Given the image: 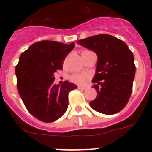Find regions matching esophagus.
Returning a JSON list of instances; mask_svg holds the SVG:
<instances>
[{"instance_id": "1", "label": "esophagus", "mask_w": 152, "mask_h": 152, "mask_svg": "<svg viewBox=\"0 0 152 152\" xmlns=\"http://www.w3.org/2000/svg\"><path fill=\"white\" fill-rule=\"evenodd\" d=\"M77 88H78L79 90H86L87 89V88H85V87H82V86H78V87H77Z\"/></svg>"}]
</instances>
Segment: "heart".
I'll return each mask as SVG.
<instances>
[{
    "label": "heart",
    "mask_w": 152,
    "mask_h": 152,
    "mask_svg": "<svg viewBox=\"0 0 152 152\" xmlns=\"http://www.w3.org/2000/svg\"><path fill=\"white\" fill-rule=\"evenodd\" d=\"M88 52V51H84V52ZM86 80H87V77H86L85 75H81V74H73V75H71V77H70V80H71L72 82L77 84H82L83 83H84V81H85Z\"/></svg>",
    "instance_id": "1"
}]
</instances>
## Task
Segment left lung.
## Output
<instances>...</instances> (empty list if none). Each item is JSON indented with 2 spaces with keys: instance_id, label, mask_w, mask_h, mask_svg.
Instances as JSON below:
<instances>
[{
  "instance_id": "obj_1",
  "label": "left lung",
  "mask_w": 152,
  "mask_h": 152,
  "mask_svg": "<svg viewBox=\"0 0 152 152\" xmlns=\"http://www.w3.org/2000/svg\"><path fill=\"white\" fill-rule=\"evenodd\" d=\"M77 43L96 52L98 58L93 80L97 96L90 106L100 113H117L126 107L132 91L135 74L132 52L124 42L108 34L91 36Z\"/></svg>"
}]
</instances>
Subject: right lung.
Here are the masks:
<instances>
[{"label":"right lung","mask_w":152,"mask_h":152,"mask_svg":"<svg viewBox=\"0 0 152 152\" xmlns=\"http://www.w3.org/2000/svg\"><path fill=\"white\" fill-rule=\"evenodd\" d=\"M75 44L42 40L35 42L20 55L16 66L17 86L27 110L45 123H52L64 115L68 106V94L77 88L67 80L54 84L55 73Z\"/></svg>","instance_id":"add662e5"}]
</instances>
